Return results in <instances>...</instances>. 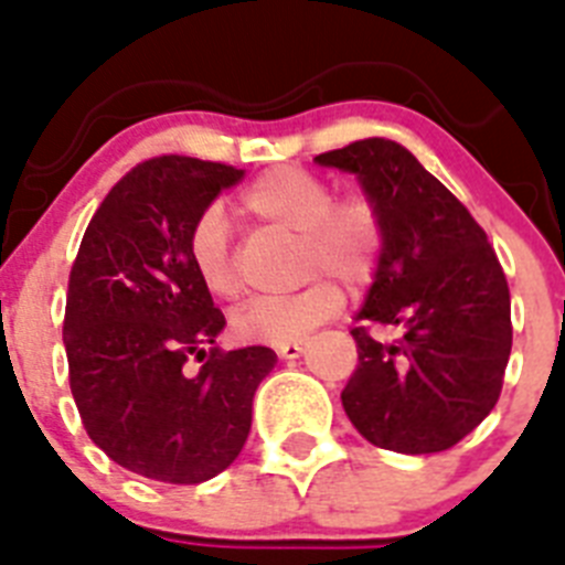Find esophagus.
<instances>
[{
  "label": "esophagus",
  "mask_w": 565,
  "mask_h": 565,
  "mask_svg": "<svg viewBox=\"0 0 565 565\" xmlns=\"http://www.w3.org/2000/svg\"><path fill=\"white\" fill-rule=\"evenodd\" d=\"M305 354V342H287V345H278V356L281 360H296V356Z\"/></svg>",
  "instance_id": "obj_1"
}]
</instances>
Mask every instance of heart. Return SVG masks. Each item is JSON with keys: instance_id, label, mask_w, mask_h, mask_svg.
<instances>
[{"instance_id": "b5f03b06", "label": "heart", "mask_w": 565, "mask_h": 565, "mask_svg": "<svg viewBox=\"0 0 565 565\" xmlns=\"http://www.w3.org/2000/svg\"><path fill=\"white\" fill-rule=\"evenodd\" d=\"M237 205L260 226L298 235L296 275L301 281L315 278L290 296L252 298L237 307L232 328L243 342H301L345 307V292L333 278L365 287L377 273L383 217L371 196L351 194L333 200V188L322 177L296 164H281L243 188ZM188 258L211 296H235V249L226 217L217 209H205L194 220L188 235Z\"/></svg>"}]
</instances>
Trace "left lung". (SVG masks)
Here are the masks:
<instances>
[{
	"label": "left lung",
	"mask_w": 565,
	"mask_h": 565,
	"mask_svg": "<svg viewBox=\"0 0 565 565\" xmlns=\"http://www.w3.org/2000/svg\"><path fill=\"white\" fill-rule=\"evenodd\" d=\"M356 173L383 217V252L351 330L360 365L342 392L356 433L374 447L426 456L456 447L490 415L511 356V292L473 214L388 139L319 153ZM392 327V343L367 324Z\"/></svg>",
	"instance_id": "8db88e82"
}]
</instances>
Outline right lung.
<instances>
[{
  "instance_id": "obj_1",
  "label": "right lung",
  "mask_w": 565,
  "mask_h": 565,
  "mask_svg": "<svg viewBox=\"0 0 565 565\" xmlns=\"http://www.w3.org/2000/svg\"><path fill=\"white\" fill-rule=\"evenodd\" d=\"M232 164L156 156L104 196L68 275L63 345L89 438L116 465L164 484L223 473L249 438L252 397L275 365L264 345L220 351V313L188 258L194 220ZM204 362L196 375L181 365Z\"/></svg>"
}]
</instances>
